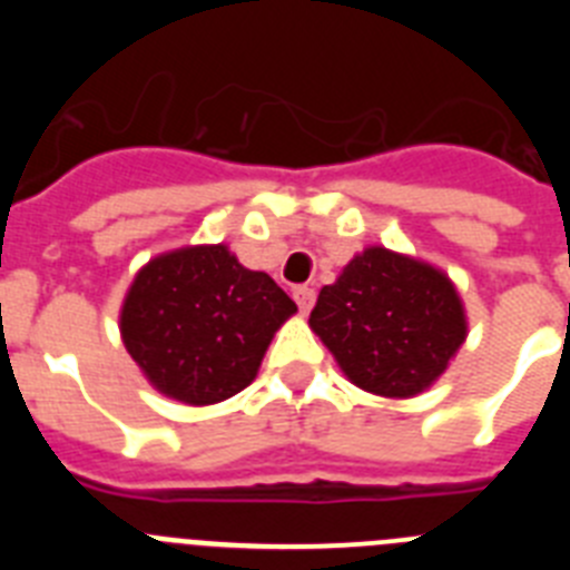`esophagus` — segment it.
Instances as JSON below:
<instances>
[{
  "instance_id": "1",
  "label": "esophagus",
  "mask_w": 570,
  "mask_h": 570,
  "mask_svg": "<svg viewBox=\"0 0 570 570\" xmlns=\"http://www.w3.org/2000/svg\"><path fill=\"white\" fill-rule=\"evenodd\" d=\"M294 299L299 305V311H311L316 302V291L308 288V285H299V288H294Z\"/></svg>"
}]
</instances>
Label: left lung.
Masks as SVG:
<instances>
[{"mask_svg": "<svg viewBox=\"0 0 570 570\" xmlns=\"http://www.w3.org/2000/svg\"><path fill=\"white\" fill-rule=\"evenodd\" d=\"M308 325L347 380L391 400L428 391L468 336L448 274L380 245L356 254L320 291Z\"/></svg>", "mask_w": 570, "mask_h": 570, "instance_id": "obj_1", "label": "left lung"}]
</instances>
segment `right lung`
Returning <instances> with one entry per match:
<instances>
[{
    "label": "right lung",
    "mask_w": 570,
    "mask_h": 570,
    "mask_svg": "<svg viewBox=\"0 0 570 570\" xmlns=\"http://www.w3.org/2000/svg\"><path fill=\"white\" fill-rule=\"evenodd\" d=\"M294 314V299L268 274L239 265L228 245H188L154 256L134 276L119 331L159 394L214 405L254 382Z\"/></svg>",
    "instance_id": "add662e5"
}]
</instances>
